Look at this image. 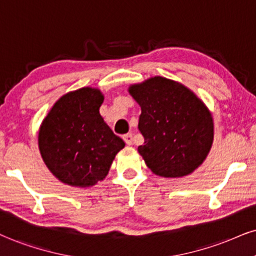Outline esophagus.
<instances>
[{"instance_id": "obj_1", "label": "esophagus", "mask_w": 256, "mask_h": 256, "mask_svg": "<svg viewBox=\"0 0 256 256\" xmlns=\"http://www.w3.org/2000/svg\"><path fill=\"white\" fill-rule=\"evenodd\" d=\"M123 140H124V142L127 144L128 146H130V144H133V141H134L133 135H132V134H126V135H123Z\"/></svg>"}]
</instances>
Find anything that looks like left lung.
Instances as JSON below:
<instances>
[{"mask_svg": "<svg viewBox=\"0 0 256 256\" xmlns=\"http://www.w3.org/2000/svg\"><path fill=\"white\" fill-rule=\"evenodd\" d=\"M128 92L141 106L138 150L154 174L180 178L198 168L214 142V120L197 94L179 82L150 77Z\"/></svg>", "mask_w": 256, "mask_h": 256, "instance_id": "obj_1", "label": "left lung"}]
</instances>
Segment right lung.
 <instances>
[{
  "mask_svg": "<svg viewBox=\"0 0 256 256\" xmlns=\"http://www.w3.org/2000/svg\"><path fill=\"white\" fill-rule=\"evenodd\" d=\"M102 91L85 86L62 94L41 122L38 144L47 168L58 180L90 188L109 173L124 141L100 114Z\"/></svg>",
  "mask_w": 256,
  "mask_h": 256,
  "instance_id": "right-lung-1",
  "label": "right lung"
}]
</instances>
